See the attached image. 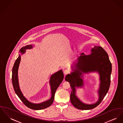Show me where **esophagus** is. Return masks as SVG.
Here are the masks:
<instances>
[{"label": "esophagus", "instance_id": "esophagus-1", "mask_svg": "<svg viewBox=\"0 0 123 123\" xmlns=\"http://www.w3.org/2000/svg\"><path fill=\"white\" fill-rule=\"evenodd\" d=\"M69 72H70L69 70H67V69H65V70L64 71V74H69Z\"/></svg>", "mask_w": 123, "mask_h": 123}]
</instances>
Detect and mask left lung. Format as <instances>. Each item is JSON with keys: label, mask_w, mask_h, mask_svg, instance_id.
<instances>
[{"label": "left lung", "mask_w": 123, "mask_h": 123, "mask_svg": "<svg viewBox=\"0 0 123 123\" xmlns=\"http://www.w3.org/2000/svg\"><path fill=\"white\" fill-rule=\"evenodd\" d=\"M92 53L85 55L82 53L78 58L75 65V69L71 74L66 77V80L70 83L72 88L70 95L71 103L76 108L81 110H88L97 107L103 101L108 93L111 84V75L112 71L111 63L108 55L104 49L100 46H96L91 49ZM97 71L100 74L101 81L99 93V100L95 104L86 105L82 103L75 96V86L81 87L83 85L82 73Z\"/></svg>", "instance_id": "left-lung-1"}]
</instances>
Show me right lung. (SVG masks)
I'll return each mask as SVG.
<instances>
[{
    "mask_svg": "<svg viewBox=\"0 0 123 123\" xmlns=\"http://www.w3.org/2000/svg\"><path fill=\"white\" fill-rule=\"evenodd\" d=\"M33 47L31 45H28L24 47L21 48L20 49V52L21 54H23L27 49H30ZM20 61V55H19L18 57L16 60L12 70V83L14 90L16 94L18 96L19 99L27 107L29 108L35 110H40L45 109L50 106L53 102L54 99V95L57 87L62 82L64 79V74L62 70L59 71L55 74L51 76L50 80V84L51 86V98L45 102L39 104H32L29 102L23 96L19 88L18 78V70L19 64Z\"/></svg>",
    "mask_w": 123,
    "mask_h": 123,
    "instance_id": "1",
    "label": "right lung"
}]
</instances>
